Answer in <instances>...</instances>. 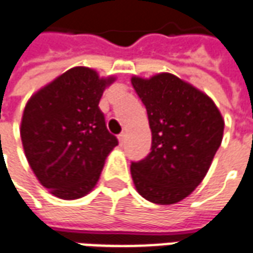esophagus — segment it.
Instances as JSON below:
<instances>
[{
  "label": "esophagus",
  "mask_w": 253,
  "mask_h": 253,
  "mask_svg": "<svg viewBox=\"0 0 253 253\" xmlns=\"http://www.w3.org/2000/svg\"><path fill=\"white\" fill-rule=\"evenodd\" d=\"M118 139H119V142H121V144H123V142H125V139H126V134H125V132L119 134V135H118Z\"/></svg>",
  "instance_id": "34e87169"
}]
</instances>
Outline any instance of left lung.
I'll return each instance as SVG.
<instances>
[{"mask_svg":"<svg viewBox=\"0 0 253 253\" xmlns=\"http://www.w3.org/2000/svg\"><path fill=\"white\" fill-rule=\"evenodd\" d=\"M152 131L148 156L131 163L135 189L151 203L183 200L207 175L223 138L225 121L210 97L175 75L131 78Z\"/></svg>","mask_w":253,"mask_h":253,"instance_id":"8db88e82","label":"left lung"}]
</instances>
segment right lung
Here are the masks:
<instances>
[{
    "label": "right lung",
    "instance_id": "obj_1",
    "mask_svg": "<svg viewBox=\"0 0 253 253\" xmlns=\"http://www.w3.org/2000/svg\"><path fill=\"white\" fill-rule=\"evenodd\" d=\"M114 81L74 67L26 104L20 126L24 153L41 185L59 199L75 200L91 192L118 145L98 108Z\"/></svg>",
    "mask_w": 253,
    "mask_h": 253
}]
</instances>
